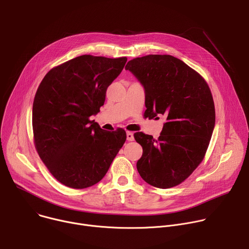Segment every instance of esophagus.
Returning <instances> with one entry per match:
<instances>
[{
    "label": "esophagus",
    "instance_id": "esophagus-1",
    "mask_svg": "<svg viewBox=\"0 0 249 249\" xmlns=\"http://www.w3.org/2000/svg\"><path fill=\"white\" fill-rule=\"evenodd\" d=\"M126 136H127V140H128V141H134V134H133L132 132L127 131Z\"/></svg>",
    "mask_w": 249,
    "mask_h": 249
}]
</instances>
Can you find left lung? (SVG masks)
<instances>
[{"label": "left lung", "instance_id": "obj_1", "mask_svg": "<svg viewBox=\"0 0 249 249\" xmlns=\"http://www.w3.org/2000/svg\"><path fill=\"white\" fill-rule=\"evenodd\" d=\"M125 69L145 89V115L165 117L159 139L134 134L143 148L138 172L150 185L174 187L197 168L210 144L216 121L210 88L195 70L170 55L135 58Z\"/></svg>", "mask_w": 249, "mask_h": 249}]
</instances>
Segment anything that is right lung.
I'll return each mask as SVG.
<instances>
[{
    "instance_id": "obj_1",
    "label": "right lung",
    "mask_w": 249,
    "mask_h": 249,
    "mask_svg": "<svg viewBox=\"0 0 249 249\" xmlns=\"http://www.w3.org/2000/svg\"><path fill=\"white\" fill-rule=\"evenodd\" d=\"M126 57L82 55L51 69L32 106L34 145L55 178L75 189L99 182L126 141L123 129L104 131L90 120Z\"/></svg>"
}]
</instances>
